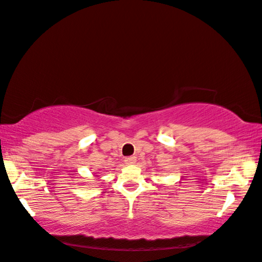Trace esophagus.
<instances>
[{"label": "esophagus", "mask_w": 262, "mask_h": 262, "mask_svg": "<svg viewBox=\"0 0 262 262\" xmlns=\"http://www.w3.org/2000/svg\"><path fill=\"white\" fill-rule=\"evenodd\" d=\"M136 161H137V158H136V157H133V156L126 157V158L124 159V162L126 165H133V164H136Z\"/></svg>", "instance_id": "1"}]
</instances>
